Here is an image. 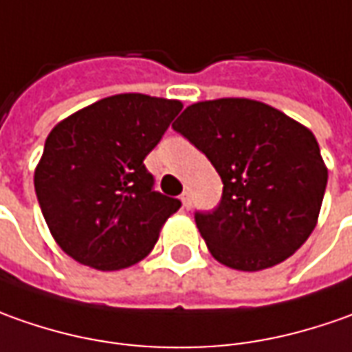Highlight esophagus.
Returning a JSON list of instances; mask_svg holds the SVG:
<instances>
[{
	"instance_id": "obj_1",
	"label": "esophagus",
	"mask_w": 352,
	"mask_h": 352,
	"mask_svg": "<svg viewBox=\"0 0 352 352\" xmlns=\"http://www.w3.org/2000/svg\"><path fill=\"white\" fill-rule=\"evenodd\" d=\"M181 202H183V206H185V208H190V204H192V199H190V192H188V190H185V192H183V195H181Z\"/></svg>"
}]
</instances>
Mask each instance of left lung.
<instances>
[{
  "instance_id": "obj_1",
  "label": "left lung",
  "mask_w": 352,
  "mask_h": 352,
  "mask_svg": "<svg viewBox=\"0 0 352 352\" xmlns=\"http://www.w3.org/2000/svg\"><path fill=\"white\" fill-rule=\"evenodd\" d=\"M224 183L212 212L195 222L212 257L237 271L288 259L318 224L327 167L308 128L253 99L187 107L173 124Z\"/></svg>"
}]
</instances>
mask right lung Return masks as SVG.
Wrapping results in <instances>:
<instances>
[{"label":"right lung","instance_id":"add662e5","mask_svg":"<svg viewBox=\"0 0 352 352\" xmlns=\"http://www.w3.org/2000/svg\"><path fill=\"white\" fill-rule=\"evenodd\" d=\"M181 101L142 93L101 99L58 122L34 171V190L56 243L99 271L142 261L181 200L153 190L144 160Z\"/></svg>","mask_w":352,"mask_h":352}]
</instances>
